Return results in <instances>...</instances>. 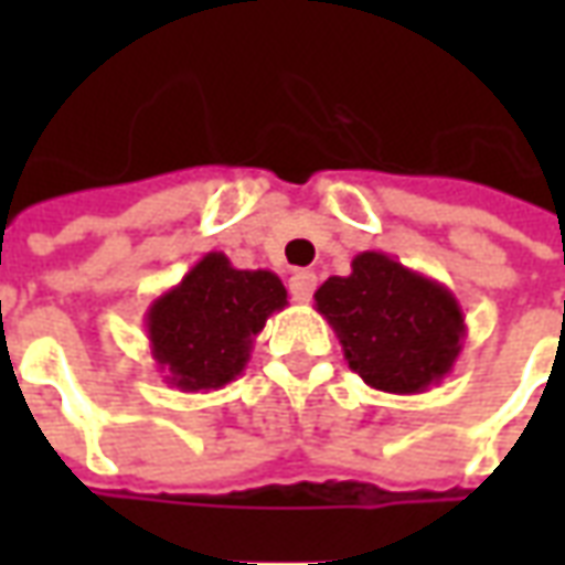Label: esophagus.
<instances>
[{"label":"esophagus","instance_id":"esophagus-1","mask_svg":"<svg viewBox=\"0 0 565 565\" xmlns=\"http://www.w3.org/2000/svg\"><path fill=\"white\" fill-rule=\"evenodd\" d=\"M315 287H318V275L308 269H296L290 275V294H294L296 302H308L315 296Z\"/></svg>","mask_w":565,"mask_h":565}]
</instances>
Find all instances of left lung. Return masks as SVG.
I'll use <instances>...</instances> for the list:
<instances>
[{"mask_svg": "<svg viewBox=\"0 0 565 565\" xmlns=\"http://www.w3.org/2000/svg\"><path fill=\"white\" fill-rule=\"evenodd\" d=\"M315 306L339 335L348 366L384 393L429 391L454 369L466 339L457 296L381 250L356 254L351 275L327 278Z\"/></svg>", "mask_w": 565, "mask_h": 565, "instance_id": "1", "label": "left lung"}]
</instances>
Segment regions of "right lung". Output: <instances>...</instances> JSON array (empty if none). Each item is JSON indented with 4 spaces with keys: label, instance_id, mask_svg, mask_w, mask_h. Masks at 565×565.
Wrapping results in <instances>:
<instances>
[{
    "label": "right lung",
    "instance_id": "obj_1",
    "mask_svg": "<svg viewBox=\"0 0 565 565\" xmlns=\"http://www.w3.org/2000/svg\"><path fill=\"white\" fill-rule=\"evenodd\" d=\"M284 306L287 290L275 271L235 269L226 254L211 250L150 302V356L178 391L226 387L245 372L254 339Z\"/></svg>",
    "mask_w": 565,
    "mask_h": 565
}]
</instances>
